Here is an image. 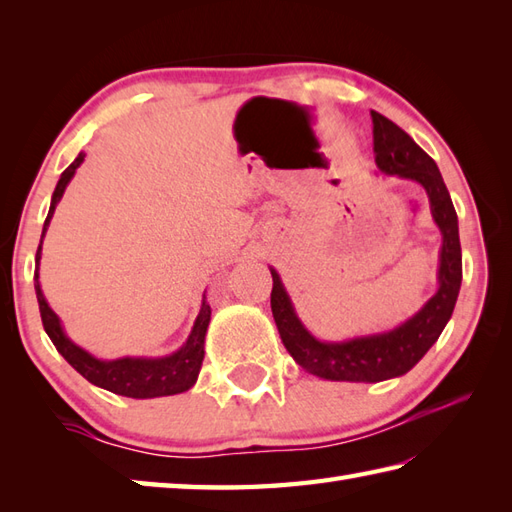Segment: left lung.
Wrapping results in <instances>:
<instances>
[{"instance_id":"1","label":"left lung","mask_w":512,"mask_h":512,"mask_svg":"<svg viewBox=\"0 0 512 512\" xmlns=\"http://www.w3.org/2000/svg\"><path fill=\"white\" fill-rule=\"evenodd\" d=\"M374 154L380 171L420 182L429 195L433 220L442 231L440 253V288L416 317L387 334L363 336L345 343H321L303 328L281 279L273 273L270 308L281 341L290 356L306 372L325 380H352V383H378L407 374L429 347L438 341L444 325L451 319L462 284V248L451 195L440 169L429 154L413 143L407 132L391 123L383 114L372 112Z\"/></svg>"}]
</instances>
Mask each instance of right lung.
Instances as JSON below:
<instances>
[{"label": "right lung", "instance_id": "obj_1", "mask_svg": "<svg viewBox=\"0 0 512 512\" xmlns=\"http://www.w3.org/2000/svg\"><path fill=\"white\" fill-rule=\"evenodd\" d=\"M83 158H85V154L76 156L72 165L61 173L57 189H54V193H52V204H50V211L46 217V224H43L41 242H43V235H46L48 224L52 220L54 206H57V202L61 200L65 187H68V182L72 180L74 171L81 165ZM41 242L37 248V264L41 259ZM37 277L39 275L35 270V290H37L43 330H46L50 341L54 343V347H57L65 361H68L83 378H88L92 385H99L107 391H112V394L127 396V398L171 396V394H180V391H187L189 387H193L195 378H198V374H200L202 361H204V336H206V328H209V321H211L209 303L206 301L202 303V310L198 314V319H195L191 336L176 354L165 356V358H118V361H99V358H94L88 352H83L81 347H76L68 339V336L63 334L59 317L50 310L48 301L43 299V292H41Z\"/></svg>", "mask_w": 512, "mask_h": 512}]
</instances>
